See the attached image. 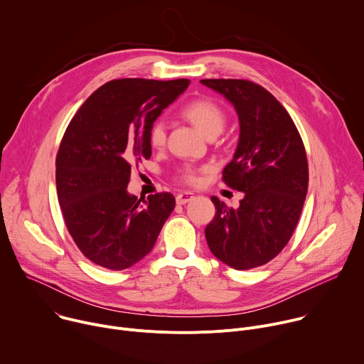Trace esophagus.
Listing matches in <instances>:
<instances>
[{
    "label": "esophagus",
    "instance_id": "34e87169",
    "mask_svg": "<svg viewBox=\"0 0 364 364\" xmlns=\"http://www.w3.org/2000/svg\"><path fill=\"white\" fill-rule=\"evenodd\" d=\"M193 198H194V196L190 194V193H180V194L176 196L177 204H186V203H188V201L193 200Z\"/></svg>",
    "mask_w": 364,
    "mask_h": 364
}]
</instances>
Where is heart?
I'll use <instances>...</instances> for the list:
<instances>
[{"instance_id": "1", "label": "heart", "mask_w": 364, "mask_h": 364, "mask_svg": "<svg viewBox=\"0 0 364 364\" xmlns=\"http://www.w3.org/2000/svg\"><path fill=\"white\" fill-rule=\"evenodd\" d=\"M181 117L196 125L205 136L218 135L225 125L226 117L223 109L216 102L207 97H197L187 102L180 111ZM148 141L152 148H163L167 141L166 127L161 122L154 124L148 134ZM178 178L188 184L196 186L198 183V170L194 167H184L178 173Z\"/></svg>"}]
</instances>
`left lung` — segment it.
Listing matches in <instances>:
<instances>
[{
	"mask_svg": "<svg viewBox=\"0 0 364 364\" xmlns=\"http://www.w3.org/2000/svg\"><path fill=\"white\" fill-rule=\"evenodd\" d=\"M239 115L240 135L223 183L245 197L237 209L212 197L213 220L205 226L212 253L237 271L268 264L289 242L308 190L302 138L281 102L245 79H203Z\"/></svg>",
	"mask_w": 364,
	"mask_h": 364,
	"instance_id": "left-lung-1",
	"label": "left lung"
}]
</instances>
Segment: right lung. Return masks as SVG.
Segmentation results:
<instances>
[{"mask_svg": "<svg viewBox=\"0 0 364 364\" xmlns=\"http://www.w3.org/2000/svg\"><path fill=\"white\" fill-rule=\"evenodd\" d=\"M188 79H115L77 109L56 157V187L66 228L90 262L127 269L148 255L176 207L171 193L141 204L127 187L131 168L151 157L149 129Z\"/></svg>", "mask_w": 364, "mask_h": 364, "instance_id": "right-lung-1", "label": "right lung"}]
</instances>
